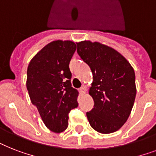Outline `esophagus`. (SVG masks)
Instances as JSON below:
<instances>
[{
    "label": "esophagus",
    "mask_w": 156,
    "mask_h": 156,
    "mask_svg": "<svg viewBox=\"0 0 156 156\" xmlns=\"http://www.w3.org/2000/svg\"><path fill=\"white\" fill-rule=\"evenodd\" d=\"M79 92L81 95H85L86 94V88L85 87H81L79 89Z\"/></svg>",
    "instance_id": "34e87169"
}]
</instances>
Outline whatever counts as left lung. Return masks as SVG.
Listing matches in <instances>:
<instances>
[{"label": "left lung", "instance_id": "1", "mask_svg": "<svg viewBox=\"0 0 156 156\" xmlns=\"http://www.w3.org/2000/svg\"><path fill=\"white\" fill-rule=\"evenodd\" d=\"M77 45L78 55L92 72L89 95L95 105L87 112L89 123L99 133L116 132L128 120L134 104L133 68L120 52L101 43L84 40Z\"/></svg>", "mask_w": 156, "mask_h": 156}]
</instances>
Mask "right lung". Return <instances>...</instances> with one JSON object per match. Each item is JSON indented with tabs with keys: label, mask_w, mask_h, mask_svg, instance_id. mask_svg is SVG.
<instances>
[{
	"label": "right lung",
	"mask_w": 156,
	"mask_h": 156,
	"mask_svg": "<svg viewBox=\"0 0 156 156\" xmlns=\"http://www.w3.org/2000/svg\"><path fill=\"white\" fill-rule=\"evenodd\" d=\"M76 48L70 40L52 41L33 56L27 67L30 101L46 127L54 133L66 130L69 112L78 106V92L71 87L69 68Z\"/></svg>",
	"instance_id": "add662e5"
}]
</instances>
